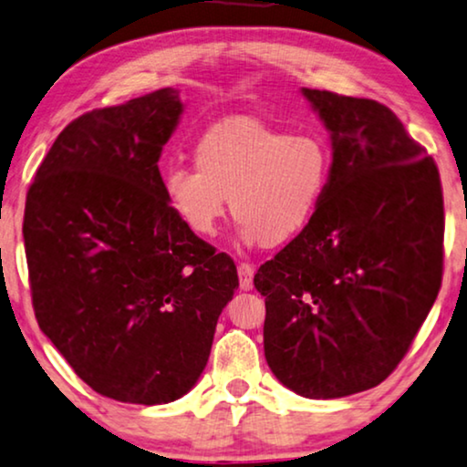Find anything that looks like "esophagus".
Masks as SVG:
<instances>
[{
  "label": "esophagus",
  "instance_id": "esophagus-1",
  "mask_svg": "<svg viewBox=\"0 0 467 467\" xmlns=\"http://www.w3.org/2000/svg\"><path fill=\"white\" fill-rule=\"evenodd\" d=\"M238 275H240V288L250 290L253 288V278H254V267L250 263H240L238 265Z\"/></svg>",
  "mask_w": 467,
  "mask_h": 467
}]
</instances>
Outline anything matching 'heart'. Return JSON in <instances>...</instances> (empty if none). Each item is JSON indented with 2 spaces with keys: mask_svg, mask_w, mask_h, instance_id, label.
<instances>
[{
  "mask_svg": "<svg viewBox=\"0 0 467 467\" xmlns=\"http://www.w3.org/2000/svg\"><path fill=\"white\" fill-rule=\"evenodd\" d=\"M193 164L168 166V206L200 238H214L227 198L246 244L267 248L295 240L327 193L330 151L314 132H290L254 118L219 121L193 147Z\"/></svg>",
  "mask_w": 467,
  "mask_h": 467,
  "instance_id": "b5f03b06",
  "label": "heart"
}]
</instances>
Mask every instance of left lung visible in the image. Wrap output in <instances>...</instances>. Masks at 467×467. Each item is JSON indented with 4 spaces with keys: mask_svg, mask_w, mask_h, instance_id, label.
Returning <instances> with one entry per match:
<instances>
[{
    "mask_svg": "<svg viewBox=\"0 0 467 467\" xmlns=\"http://www.w3.org/2000/svg\"><path fill=\"white\" fill-rule=\"evenodd\" d=\"M333 143L309 225L259 267L263 348L299 396L328 400L388 379L442 282L444 204L436 161L388 107L303 88Z\"/></svg>",
    "mask_w": 467,
    "mask_h": 467,
    "instance_id": "left-lung-1",
    "label": "left lung"
}]
</instances>
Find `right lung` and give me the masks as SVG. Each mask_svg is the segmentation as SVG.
<instances>
[{
    "instance_id": "obj_1",
    "label": "right lung",
    "mask_w": 467,
    "mask_h": 467,
    "mask_svg": "<svg viewBox=\"0 0 467 467\" xmlns=\"http://www.w3.org/2000/svg\"><path fill=\"white\" fill-rule=\"evenodd\" d=\"M181 113L174 88L84 113L26 192L39 328L79 379L119 402L187 394L238 288L232 256L189 232L161 192L158 161Z\"/></svg>"
}]
</instances>
